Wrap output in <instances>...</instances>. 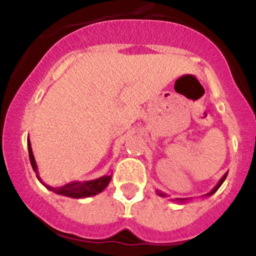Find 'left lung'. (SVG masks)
<instances>
[{
  "label": "left lung",
  "instance_id": "left-lung-1",
  "mask_svg": "<svg viewBox=\"0 0 256 256\" xmlns=\"http://www.w3.org/2000/svg\"><path fill=\"white\" fill-rule=\"evenodd\" d=\"M226 176H228V172L226 174H225V175L224 176H222V178H220V180H219V182H218L216 184V185H215V188H212V191H210V192H208V194H205V198H206V196H212V194H214V192H215V191H218V188H220V186H222V182H224V181H225V178H226ZM156 192H158V195H160V196H162V198H166V196H168V195H166V194H164V192H161V191H156ZM188 198H185V199H174L172 200V202H188Z\"/></svg>",
  "mask_w": 256,
  "mask_h": 256
}]
</instances>
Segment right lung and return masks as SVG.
<instances>
[{
	"label": "right lung",
	"instance_id": "obj_1",
	"mask_svg": "<svg viewBox=\"0 0 256 256\" xmlns=\"http://www.w3.org/2000/svg\"><path fill=\"white\" fill-rule=\"evenodd\" d=\"M27 146H28V156H30V161H31V166L32 168H34V172H36L37 178H38V181L44 186V188H48L50 191H54V194L74 198V199L90 198V196H94V195L100 194L101 191L105 190L106 186H108V182L111 181V175H105L90 181H72V182L66 184V185L61 186V188H52V186L46 185V184L41 180V178H40L38 175L36 160H34V152H32V148H31V142H30V140H27Z\"/></svg>",
	"mask_w": 256,
	"mask_h": 256
}]
</instances>
